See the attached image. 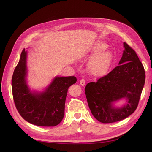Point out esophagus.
I'll return each instance as SVG.
<instances>
[{"mask_svg": "<svg viewBox=\"0 0 152 152\" xmlns=\"http://www.w3.org/2000/svg\"><path fill=\"white\" fill-rule=\"evenodd\" d=\"M80 84L82 86H84L86 84V80L84 79H81L80 81Z\"/></svg>", "mask_w": 152, "mask_h": 152, "instance_id": "obj_1", "label": "esophagus"}]
</instances>
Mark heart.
Here are the masks:
<instances>
[{
	"instance_id": "heart-1",
	"label": "heart",
	"mask_w": 152,
	"mask_h": 152,
	"mask_svg": "<svg viewBox=\"0 0 152 152\" xmlns=\"http://www.w3.org/2000/svg\"><path fill=\"white\" fill-rule=\"evenodd\" d=\"M107 44L98 41L92 46L90 56H92L87 64V68L91 75L102 77L108 72L113 61V54L110 50L106 49Z\"/></svg>"
}]
</instances>
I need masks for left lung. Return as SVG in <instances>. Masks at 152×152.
Masks as SVG:
<instances>
[{
  "mask_svg": "<svg viewBox=\"0 0 152 152\" xmlns=\"http://www.w3.org/2000/svg\"><path fill=\"white\" fill-rule=\"evenodd\" d=\"M122 56L116 66L96 82L87 84L85 93L93 116L102 123H113L127 118L139 103L145 82V72L136 52L124 42ZM125 99L117 107L114 103Z\"/></svg>",
  "mask_w": 152,
  "mask_h": 152,
  "instance_id": "obj_1",
  "label": "left lung"
}]
</instances>
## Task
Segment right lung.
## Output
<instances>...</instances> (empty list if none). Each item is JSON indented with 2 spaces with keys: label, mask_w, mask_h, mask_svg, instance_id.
I'll list each match as a JSON object with an SVG mask.
<instances>
[{
  "label": "right lung",
  "mask_w": 152,
  "mask_h": 152,
  "mask_svg": "<svg viewBox=\"0 0 152 152\" xmlns=\"http://www.w3.org/2000/svg\"><path fill=\"white\" fill-rule=\"evenodd\" d=\"M27 54L24 49L12 77L16 109L26 121L34 125L56 126L63 120L68 89L77 82V78L56 76L43 91H31L26 81Z\"/></svg>",
  "instance_id": "add662e5"
}]
</instances>
